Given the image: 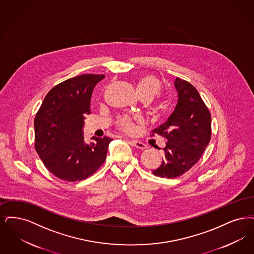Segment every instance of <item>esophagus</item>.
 I'll list each match as a JSON object with an SVG mask.
<instances>
[{
  "mask_svg": "<svg viewBox=\"0 0 254 254\" xmlns=\"http://www.w3.org/2000/svg\"><path fill=\"white\" fill-rule=\"evenodd\" d=\"M131 143L135 148H138V149H141V150H144V149L147 148V145L143 143L142 141H140V140H131Z\"/></svg>",
  "mask_w": 254,
  "mask_h": 254,
  "instance_id": "1",
  "label": "esophagus"
}]
</instances>
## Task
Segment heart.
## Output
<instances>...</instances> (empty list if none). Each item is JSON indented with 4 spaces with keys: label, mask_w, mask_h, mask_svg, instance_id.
Wrapping results in <instances>:
<instances>
[{
    "label": "heart",
    "mask_w": 254,
    "mask_h": 254,
    "mask_svg": "<svg viewBox=\"0 0 254 254\" xmlns=\"http://www.w3.org/2000/svg\"><path fill=\"white\" fill-rule=\"evenodd\" d=\"M137 90L142 97H149L153 99L161 93L162 85L160 80L155 76H145L137 82ZM118 124L126 132L133 131V121L132 117L128 115L121 116L118 119Z\"/></svg>",
    "instance_id": "b5f03b06"
}]
</instances>
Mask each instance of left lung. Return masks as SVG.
Here are the masks:
<instances>
[{"label":"left lung","mask_w":254,"mask_h":254,"mask_svg":"<svg viewBox=\"0 0 254 254\" xmlns=\"http://www.w3.org/2000/svg\"><path fill=\"white\" fill-rule=\"evenodd\" d=\"M175 86L178 93L176 109L152 132L168 140L161 165L153 171L156 177L175 178L185 174L196 164L211 136L210 110L198 91L180 77L176 78Z\"/></svg>","instance_id":"8db88e82"}]
</instances>
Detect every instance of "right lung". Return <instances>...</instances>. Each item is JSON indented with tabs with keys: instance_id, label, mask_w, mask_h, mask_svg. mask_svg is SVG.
<instances>
[{
	"instance_id": "add662e5",
	"label": "right lung",
	"mask_w": 254,
	"mask_h": 254,
	"mask_svg": "<svg viewBox=\"0 0 254 254\" xmlns=\"http://www.w3.org/2000/svg\"><path fill=\"white\" fill-rule=\"evenodd\" d=\"M104 75L83 74L57 84L45 96L36 114L35 150L56 177L80 181L95 174L105 161L110 137L84 142L83 120L90 114L95 85Z\"/></svg>"
}]
</instances>
